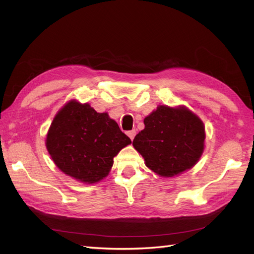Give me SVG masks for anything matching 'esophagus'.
<instances>
[{
  "mask_svg": "<svg viewBox=\"0 0 254 254\" xmlns=\"http://www.w3.org/2000/svg\"><path fill=\"white\" fill-rule=\"evenodd\" d=\"M136 134V131L135 130H130V131H128L127 132V135L130 137V139H131V141L133 140V137H134V135Z\"/></svg>",
  "mask_w": 254,
  "mask_h": 254,
  "instance_id": "34e87169",
  "label": "esophagus"
}]
</instances>
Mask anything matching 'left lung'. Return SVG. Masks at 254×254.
Wrapping results in <instances>:
<instances>
[{"label":"left lung","mask_w":254,"mask_h":254,"mask_svg":"<svg viewBox=\"0 0 254 254\" xmlns=\"http://www.w3.org/2000/svg\"><path fill=\"white\" fill-rule=\"evenodd\" d=\"M133 147L145 164L161 177H174L193 167L204 149V125L186 107L159 106L144 120Z\"/></svg>","instance_id":"8db88e82"}]
</instances>
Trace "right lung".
I'll return each instance as SVG.
<instances>
[{
	"instance_id": "1",
	"label": "right lung",
	"mask_w": 254,
	"mask_h": 254,
	"mask_svg": "<svg viewBox=\"0 0 254 254\" xmlns=\"http://www.w3.org/2000/svg\"><path fill=\"white\" fill-rule=\"evenodd\" d=\"M131 143L108 113L70 101L54 118L47 135L48 151L61 172L92 184L108 176L113 158Z\"/></svg>"
}]
</instances>
